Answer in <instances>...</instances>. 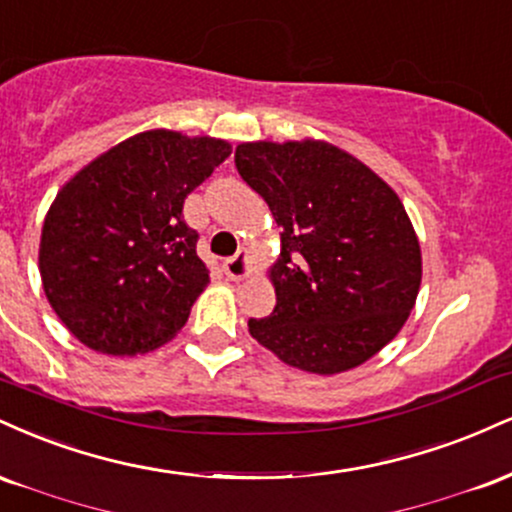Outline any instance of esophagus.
<instances>
[{
	"label": "esophagus",
	"mask_w": 512,
	"mask_h": 512,
	"mask_svg": "<svg viewBox=\"0 0 512 512\" xmlns=\"http://www.w3.org/2000/svg\"><path fill=\"white\" fill-rule=\"evenodd\" d=\"M222 270H225V275L230 280L246 278V275H249V263H246V254H242V251H239L237 256L227 258V261L222 263Z\"/></svg>",
	"instance_id": "obj_1"
}]
</instances>
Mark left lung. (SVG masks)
<instances>
[{"label":"left lung","mask_w":512,"mask_h":512,"mask_svg":"<svg viewBox=\"0 0 512 512\" xmlns=\"http://www.w3.org/2000/svg\"><path fill=\"white\" fill-rule=\"evenodd\" d=\"M234 165L280 225L273 314L249 333L285 364L340 374L405 326L422 251L405 206L364 162L323 141L242 143Z\"/></svg>","instance_id":"1"}]
</instances>
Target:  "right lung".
I'll list each match as a JSON object with an SVG mask.
<instances>
[{"label": "right lung", "instance_id": "right-lung-1", "mask_svg": "<svg viewBox=\"0 0 512 512\" xmlns=\"http://www.w3.org/2000/svg\"><path fill=\"white\" fill-rule=\"evenodd\" d=\"M230 153L220 138L146 131L64 184L42 225L40 275L54 314L83 345L122 357L184 328L210 280L184 198Z\"/></svg>", "mask_w": 512, "mask_h": 512}]
</instances>
